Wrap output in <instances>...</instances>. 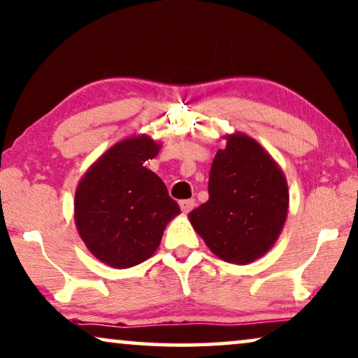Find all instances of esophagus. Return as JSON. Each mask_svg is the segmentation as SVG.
<instances>
[{"instance_id":"obj_1","label":"esophagus","mask_w":358,"mask_h":358,"mask_svg":"<svg viewBox=\"0 0 358 358\" xmlns=\"http://www.w3.org/2000/svg\"><path fill=\"white\" fill-rule=\"evenodd\" d=\"M179 205H180V210H182L184 213H190L195 206V200H180Z\"/></svg>"}]
</instances>
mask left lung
I'll use <instances>...</instances> for the list:
<instances>
[{"label": "left lung", "mask_w": 358, "mask_h": 358, "mask_svg": "<svg viewBox=\"0 0 358 358\" xmlns=\"http://www.w3.org/2000/svg\"><path fill=\"white\" fill-rule=\"evenodd\" d=\"M208 194L189 217L210 250L237 265L265 255L289 208L286 179L265 150L243 134L227 136L211 164Z\"/></svg>", "instance_id": "obj_1"}]
</instances>
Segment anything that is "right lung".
<instances>
[{
    "instance_id": "1",
    "label": "right lung",
    "mask_w": 358,
    "mask_h": 358,
    "mask_svg": "<svg viewBox=\"0 0 358 358\" xmlns=\"http://www.w3.org/2000/svg\"><path fill=\"white\" fill-rule=\"evenodd\" d=\"M158 152L159 145L145 136L119 142L76 190L77 231L106 265L131 268L152 257L164 226L180 211L163 180L143 164Z\"/></svg>"
}]
</instances>
